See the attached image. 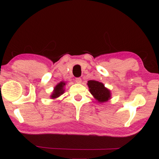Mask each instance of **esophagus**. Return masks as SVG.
<instances>
[{"label":"esophagus","mask_w":159,"mask_h":159,"mask_svg":"<svg viewBox=\"0 0 159 159\" xmlns=\"http://www.w3.org/2000/svg\"><path fill=\"white\" fill-rule=\"evenodd\" d=\"M75 82H77V83H81V82H82V79L80 77H77L75 79Z\"/></svg>","instance_id":"1"}]
</instances>
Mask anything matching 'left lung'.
<instances>
[{
  "label": "left lung",
  "instance_id": "1",
  "mask_svg": "<svg viewBox=\"0 0 159 159\" xmlns=\"http://www.w3.org/2000/svg\"><path fill=\"white\" fill-rule=\"evenodd\" d=\"M88 85L91 94L99 102H106L110 98V91L106 88L101 82L95 80H90L88 82Z\"/></svg>",
  "mask_w": 159,
  "mask_h": 159
}]
</instances>
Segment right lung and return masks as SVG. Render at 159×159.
<instances>
[{
    "mask_svg": "<svg viewBox=\"0 0 159 159\" xmlns=\"http://www.w3.org/2000/svg\"><path fill=\"white\" fill-rule=\"evenodd\" d=\"M65 85V83L63 82H61L59 84H58L56 86L55 89H54L53 93L51 95L52 98H56L58 96H60L61 95L63 94L64 93V86Z\"/></svg>",
    "mask_w": 159,
    "mask_h": 159,
    "instance_id": "add662e5",
    "label": "right lung"
}]
</instances>
